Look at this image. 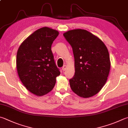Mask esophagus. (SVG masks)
<instances>
[{"mask_svg": "<svg viewBox=\"0 0 128 128\" xmlns=\"http://www.w3.org/2000/svg\"><path fill=\"white\" fill-rule=\"evenodd\" d=\"M66 65H64V66H62V70H63V71H65V70H66Z\"/></svg>", "mask_w": 128, "mask_h": 128, "instance_id": "esophagus-1", "label": "esophagus"}]
</instances>
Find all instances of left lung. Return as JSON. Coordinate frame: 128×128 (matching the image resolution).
Instances as JSON below:
<instances>
[{"label":"left lung","mask_w":128,"mask_h":128,"mask_svg":"<svg viewBox=\"0 0 128 128\" xmlns=\"http://www.w3.org/2000/svg\"><path fill=\"white\" fill-rule=\"evenodd\" d=\"M63 35L74 56L75 74L69 80L72 90L83 98L94 96L105 84L110 72L108 48L101 39L87 30H69Z\"/></svg>","instance_id":"obj_1"}]
</instances>
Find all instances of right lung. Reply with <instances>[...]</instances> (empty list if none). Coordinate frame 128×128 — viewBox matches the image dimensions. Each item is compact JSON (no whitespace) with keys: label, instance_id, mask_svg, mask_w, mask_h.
Segmentation results:
<instances>
[{"label":"right lung","instance_id":"add662e5","mask_svg":"<svg viewBox=\"0 0 128 128\" xmlns=\"http://www.w3.org/2000/svg\"><path fill=\"white\" fill-rule=\"evenodd\" d=\"M58 35L57 30L41 28L25 39L18 48L16 59L18 76L26 89L38 96L50 92L60 74L51 49Z\"/></svg>","mask_w":128,"mask_h":128}]
</instances>
